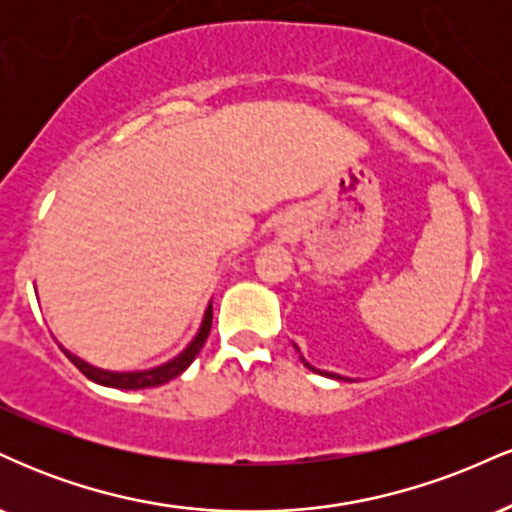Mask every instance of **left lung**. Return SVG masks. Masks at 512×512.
<instances>
[{
  "label": "left lung",
  "mask_w": 512,
  "mask_h": 512,
  "mask_svg": "<svg viewBox=\"0 0 512 512\" xmlns=\"http://www.w3.org/2000/svg\"><path fill=\"white\" fill-rule=\"evenodd\" d=\"M301 361H303V356H301ZM303 366L305 368H310V370H315V373H320V375H332V378H339V375H334V373H325V370H317V368H313V366H310V363H305L303 361ZM344 380V378H342Z\"/></svg>",
  "instance_id": "8db88e82"
}]
</instances>
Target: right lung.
Segmentation results:
<instances>
[{
    "label": "right lung",
    "instance_id": "1",
    "mask_svg": "<svg viewBox=\"0 0 512 512\" xmlns=\"http://www.w3.org/2000/svg\"><path fill=\"white\" fill-rule=\"evenodd\" d=\"M211 315H214V313H211V305H209L207 315H204V322H202V330H199L195 342L187 346V349L182 351L178 358H173V361L166 363V366H161V368L144 370V373H108V370L88 366V363L81 361V358L72 356L69 351H64V354H67L69 361H72L74 366L79 368L88 380H93V383H98V385L117 387V390H142V387H156V385L168 383V380L178 378L182 370H185L192 361H195L199 351H202L204 342H207L209 332H211Z\"/></svg>",
    "mask_w": 512,
    "mask_h": 512
}]
</instances>
